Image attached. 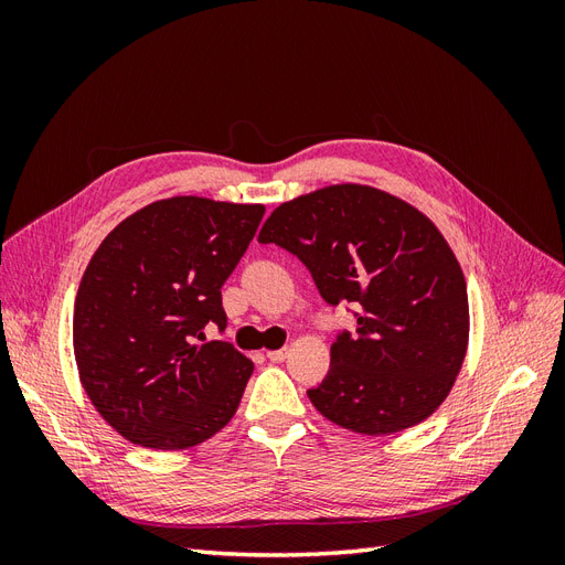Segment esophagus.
Here are the masks:
<instances>
[{"label":"esophagus","instance_id":"34e87169","mask_svg":"<svg viewBox=\"0 0 565 565\" xmlns=\"http://www.w3.org/2000/svg\"><path fill=\"white\" fill-rule=\"evenodd\" d=\"M266 358L270 363H282L285 358H287V349H278V351H268L266 353Z\"/></svg>","mask_w":565,"mask_h":565}]
</instances>
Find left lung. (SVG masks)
<instances>
[{"mask_svg": "<svg viewBox=\"0 0 565 565\" xmlns=\"http://www.w3.org/2000/svg\"><path fill=\"white\" fill-rule=\"evenodd\" d=\"M259 243L309 268L330 306H355V332L330 349L309 398L355 434L409 429L448 398L469 344V297L450 245L413 204L358 183L282 202Z\"/></svg>", "mask_w": 565, "mask_h": 565, "instance_id": "8db88e82", "label": "left lung"}]
</instances>
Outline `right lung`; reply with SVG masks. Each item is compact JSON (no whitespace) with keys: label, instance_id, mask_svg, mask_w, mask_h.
Listing matches in <instances>:
<instances>
[{"label":"right lung","instance_id":"right-lung-1","mask_svg":"<svg viewBox=\"0 0 565 565\" xmlns=\"http://www.w3.org/2000/svg\"><path fill=\"white\" fill-rule=\"evenodd\" d=\"M264 204L169 198L115 226L84 270L73 316L79 382L136 446L183 450L224 429L254 363L228 341L221 287L259 228Z\"/></svg>","mask_w":565,"mask_h":565}]
</instances>
